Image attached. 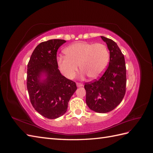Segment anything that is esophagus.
Segmentation results:
<instances>
[{"label":"esophagus","instance_id":"1","mask_svg":"<svg viewBox=\"0 0 153 153\" xmlns=\"http://www.w3.org/2000/svg\"><path fill=\"white\" fill-rule=\"evenodd\" d=\"M76 86L77 87H80L83 86V84H81V83H76Z\"/></svg>","mask_w":153,"mask_h":153}]
</instances>
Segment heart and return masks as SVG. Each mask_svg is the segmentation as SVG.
I'll return each mask as SVG.
<instances>
[{"mask_svg": "<svg viewBox=\"0 0 153 153\" xmlns=\"http://www.w3.org/2000/svg\"><path fill=\"white\" fill-rule=\"evenodd\" d=\"M66 56L57 59L60 71L67 79L75 76L79 66L81 76L87 75L91 79L101 75L109 61L107 47L102 43L78 42L68 46L64 50Z\"/></svg>", "mask_w": 153, "mask_h": 153, "instance_id": "b5f03b06", "label": "heart"}]
</instances>
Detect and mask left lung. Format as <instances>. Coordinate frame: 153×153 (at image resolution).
<instances>
[{"label": "left lung", "mask_w": 153, "mask_h": 153, "mask_svg": "<svg viewBox=\"0 0 153 153\" xmlns=\"http://www.w3.org/2000/svg\"><path fill=\"white\" fill-rule=\"evenodd\" d=\"M110 51V61L100 79L86 83V103L98 113H107L121 102L126 92V69L124 55L117 43L101 36Z\"/></svg>", "instance_id": "left-lung-1"}]
</instances>
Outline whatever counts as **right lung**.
Here are the masks:
<instances>
[{
	"mask_svg": "<svg viewBox=\"0 0 153 153\" xmlns=\"http://www.w3.org/2000/svg\"><path fill=\"white\" fill-rule=\"evenodd\" d=\"M66 41L50 39L39 44L27 65V87L34 109L53 119L66 112L68 102L76 90L75 82L64 76L58 69L57 52Z\"/></svg>",
	"mask_w": 153,
	"mask_h": 153,
	"instance_id": "right-lung-1",
	"label": "right lung"
}]
</instances>
